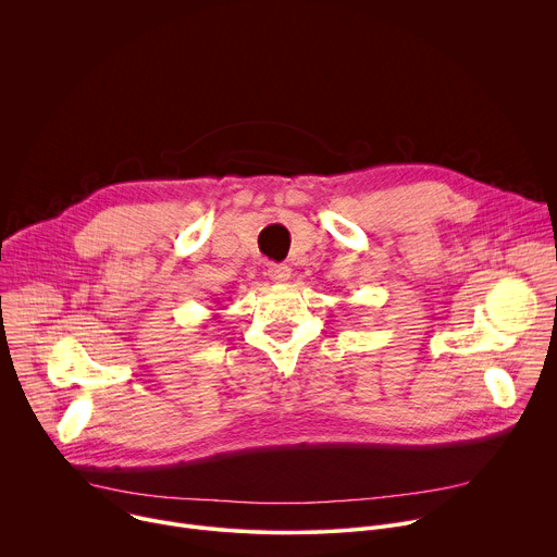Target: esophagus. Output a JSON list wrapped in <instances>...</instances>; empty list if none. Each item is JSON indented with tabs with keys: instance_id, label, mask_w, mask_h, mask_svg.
<instances>
[{
	"instance_id": "1",
	"label": "esophagus",
	"mask_w": 557,
	"mask_h": 557,
	"mask_svg": "<svg viewBox=\"0 0 557 557\" xmlns=\"http://www.w3.org/2000/svg\"><path fill=\"white\" fill-rule=\"evenodd\" d=\"M267 275H269V280H271V282H275V284H284V282H288V280H290V269H288V267H284V264H271V267H269V271H267Z\"/></svg>"
}]
</instances>
